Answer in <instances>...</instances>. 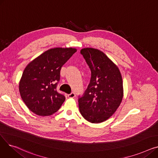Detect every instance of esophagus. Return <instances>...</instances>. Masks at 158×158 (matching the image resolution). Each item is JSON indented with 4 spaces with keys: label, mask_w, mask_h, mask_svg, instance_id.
Here are the masks:
<instances>
[{
    "label": "esophagus",
    "mask_w": 158,
    "mask_h": 158,
    "mask_svg": "<svg viewBox=\"0 0 158 158\" xmlns=\"http://www.w3.org/2000/svg\"><path fill=\"white\" fill-rule=\"evenodd\" d=\"M68 97H69V98H74L75 97H76V94H75L74 92H72L71 94H70L68 95Z\"/></svg>",
    "instance_id": "1"
}]
</instances>
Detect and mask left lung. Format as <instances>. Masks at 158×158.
<instances>
[{
    "instance_id": "1",
    "label": "left lung",
    "mask_w": 158,
    "mask_h": 158,
    "mask_svg": "<svg viewBox=\"0 0 158 158\" xmlns=\"http://www.w3.org/2000/svg\"><path fill=\"white\" fill-rule=\"evenodd\" d=\"M81 54L91 70L89 83L79 96V111L87 121L101 123L117 110L123 98V81L118 68L104 52L93 48Z\"/></svg>"
}]
</instances>
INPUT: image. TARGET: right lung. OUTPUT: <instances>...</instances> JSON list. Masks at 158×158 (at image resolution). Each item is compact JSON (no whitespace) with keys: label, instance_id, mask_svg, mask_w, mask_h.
<instances>
[{"label":"right lung","instance_id":"right-lung-1","mask_svg":"<svg viewBox=\"0 0 158 158\" xmlns=\"http://www.w3.org/2000/svg\"><path fill=\"white\" fill-rule=\"evenodd\" d=\"M77 51L72 48L48 50L25 69L19 84L23 101L40 116L51 115L60 108L65 97L57 92L63 65Z\"/></svg>","mask_w":158,"mask_h":158}]
</instances>
